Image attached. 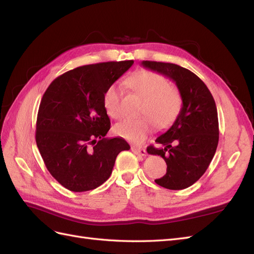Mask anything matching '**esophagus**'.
<instances>
[{
	"label": "esophagus",
	"mask_w": 254,
	"mask_h": 254,
	"mask_svg": "<svg viewBox=\"0 0 254 254\" xmlns=\"http://www.w3.org/2000/svg\"><path fill=\"white\" fill-rule=\"evenodd\" d=\"M131 150H132L133 153H135L136 156H140V157H146V155H147V152H146L145 148H142V147H136V146H132Z\"/></svg>",
	"instance_id": "esophagus-1"
}]
</instances>
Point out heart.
Masks as SVG:
<instances>
[{"instance_id": "b5f03b06", "label": "heart", "mask_w": 254, "mask_h": 254, "mask_svg": "<svg viewBox=\"0 0 254 254\" xmlns=\"http://www.w3.org/2000/svg\"><path fill=\"white\" fill-rule=\"evenodd\" d=\"M129 88L143 98L141 113L147 117L136 120H123L113 127L114 133L123 139L140 143L151 131L152 122L158 129H165L174 124L182 108L179 90L168 84L162 74L142 70L127 80ZM122 91L118 83H112L104 93V108L112 119L120 117Z\"/></svg>"}]
</instances>
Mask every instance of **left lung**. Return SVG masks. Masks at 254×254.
Wrapping results in <instances>:
<instances>
[{"label":"left lung","instance_id":"left-lung-1","mask_svg":"<svg viewBox=\"0 0 254 254\" xmlns=\"http://www.w3.org/2000/svg\"><path fill=\"white\" fill-rule=\"evenodd\" d=\"M144 67L175 81L182 97V108L172 127L159 135L161 147H147L167 165L166 174L155 182L168 190H183L205 173L216 151L219 129L217 108L204 82L186 67L144 60Z\"/></svg>","mask_w":254,"mask_h":254}]
</instances>
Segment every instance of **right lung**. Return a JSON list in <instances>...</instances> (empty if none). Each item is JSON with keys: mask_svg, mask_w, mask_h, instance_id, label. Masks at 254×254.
<instances>
[{"mask_svg": "<svg viewBox=\"0 0 254 254\" xmlns=\"http://www.w3.org/2000/svg\"><path fill=\"white\" fill-rule=\"evenodd\" d=\"M132 64L126 60L76 67L54 79L43 94L36 143L48 171L65 189L102 186L119 153L130 149L123 137H106L110 119L104 93Z\"/></svg>", "mask_w": 254, "mask_h": 254, "instance_id": "obj_1", "label": "right lung"}]
</instances>
